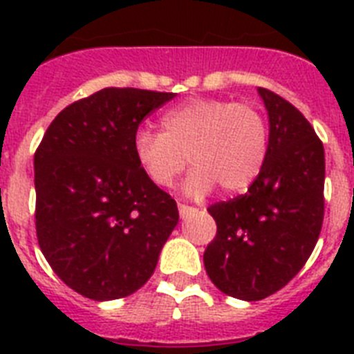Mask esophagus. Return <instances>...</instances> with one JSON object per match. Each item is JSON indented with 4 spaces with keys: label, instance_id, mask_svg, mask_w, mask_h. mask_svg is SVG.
<instances>
[{
    "label": "esophagus",
    "instance_id": "1",
    "mask_svg": "<svg viewBox=\"0 0 354 354\" xmlns=\"http://www.w3.org/2000/svg\"><path fill=\"white\" fill-rule=\"evenodd\" d=\"M178 211H180V216H182V218H185L187 215L194 213V211H196V207H193V205H187V204H178Z\"/></svg>",
    "mask_w": 354,
    "mask_h": 354
}]
</instances>
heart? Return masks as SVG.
I'll return each instance as SVG.
<instances>
[{
	"mask_svg": "<svg viewBox=\"0 0 354 354\" xmlns=\"http://www.w3.org/2000/svg\"><path fill=\"white\" fill-rule=\"evenodd\" d=\"M163 132L139 128L133 156L160 187L176 182L185 158L194 167L185 183L193 196L221 185L244 193L261 176L270 150V127L255 104L230 99H193L161 118Z\"/></svg>",
	"mask_w": 354,
	"mask_h": 354,
	"instance_id": "heart-1",
	"label": "heart"
}]
</instances>
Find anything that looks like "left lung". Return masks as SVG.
Listing matches in <instances>:
<instances>
[{"label":"left lung","mask_w":354,"mask_h":354,"mask_svg":"<svg viewBox=\"0 0 354 354\" xmlns=\"http://www.w3.org/2000/svg\"><path fill=\"white\" fill-rule=\"evenodd\" d=\"M257 90L268 110V158L246 194L207 207L216 235L204 252L213 285L244 301L272 296L305 266L325 211L322 139L294 104Z\"/></svg>","instance_id":"left-lung-1"}]
</instances>
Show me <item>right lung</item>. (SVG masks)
I'll list each match as a JSON object with an SVG mask.
<instances>
[{"mask_svg": "<svg viewBox=\"0 0 354 354\" xmlns=\"http://www.w3.org/2000/svg\"><path fill=\"white\" fill-rule=\"evenodd\" d=\"M174 95L104 88L64 108L36 149L38 244L53 272L84 297L139 290L176 227V202L133 156L139 124Z\"/></svg>", "mask_w": 354, "mask_h": 354, "instance_id": "add662e5", "label": "right lung"}]
</instances>
